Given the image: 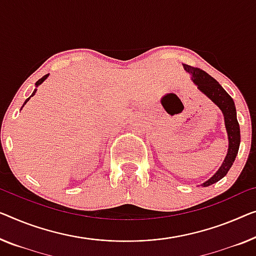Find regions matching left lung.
I'll use <instances>...</instances> for the list:
<instances>
[{"label":"left lung","instance_id":"left-lung-1","mask_svg":"<svg viewBox=\"0 0 256 256\" xmlns=\"http://www.w3.org/2000/svg\"><path fill=\"white\" fill-rule=\"evenodd\" d=\"M182 66H184V70L190 74V80L196 86V88L202 94L206 95L222 112L224 124H226L228 140L226 156L222 164H220V169L207 182H202L200 185L202 188H207V186L215 184V182L220 180L226 176L232 164H234L236 156L238 154L240 146V128L237 120V110H236L234 100L226 93V90L215 79L210 77L207 72L202 71L198 68L186 66V64H182Z\"/></svg>","mask_w":256,"mask_h":256}]
</instances>
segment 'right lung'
<instances>
[{
	"label": "right lung",
	"instance_id": "1",
	"mask_svg": "<svg viewBox=\"0 0 256 256\" xmlns=\"http://www.w3.org/2000/svg\"><path fill=\"white\" fill-rule=\"evenodd\" d=\"M48 76H49V74H46V76H44V77H42V78H41V79H39V80H38V82H36V88H34V90H33V93H32V95H30V96L28 98H26V101L24 102V104H22V106H25L26 104H28V101L30 100V98H32V96H33V95H36V88H38V87H39V86L41 85V84H42V82H44V80H46V79H47V78H48ZM22 108H20V110L22 109Z\"/></svg>",
	"mask_w": 256,
	"mask_h": 256
}]
</instances>
